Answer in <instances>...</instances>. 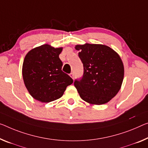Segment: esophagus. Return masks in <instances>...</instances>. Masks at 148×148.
I'll use <instances>...</instances> for the list:
<instances>
[{"mask_svg":"<svg viewBox=\"0 0 148 148\" xmlns=\"http://www.w3.org/2000/svg\"><path fill=\"white\" fill-rule=\"evenodd\" d=\"M69 75H70V77H71L73 79H74V74L73 73H70Z\"/></svg>","mask_w":148,"mask_h":148,"instance_id":"1","label":"esophagus"}]
</instances>
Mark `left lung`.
Segmentation results:
<instances>
[{"mask_svg": "<svg viewBox=\"0 0 148 148\" xmlns=\"http://www.w3.org/2000/svg\"><path fill=\"white\" fill-rule=\"evenodd\" d=\"M83 64L84 73L74 85L83 101L101 105L110 101L121 88L124 69L120 56L110 47L85 44L75 47Z\"/></svg>", "mask_w": 148, "mask_h": 148, "instance_id": "1", "label": "left lung"}]
</instances>
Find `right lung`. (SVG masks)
I'll return each mask as SVG.
<instances>
[{"label": "right lung", "instance_id": "obj_1", "mask_svg": "<svg viewBox=\"0 0 148 148\" xmlns=\"http://www.w3.org/2000/svg\"><path fill=\"white\" fill-rule=\"evenodd\" d=\"M63 47L49 44L36 47L28 52L22 65V77L29 95L42 103H49L63 96L73 79L62 71L59 58Z\"/></svg>", "mask_w": 148, "mask_h": 148}]
</instances>
